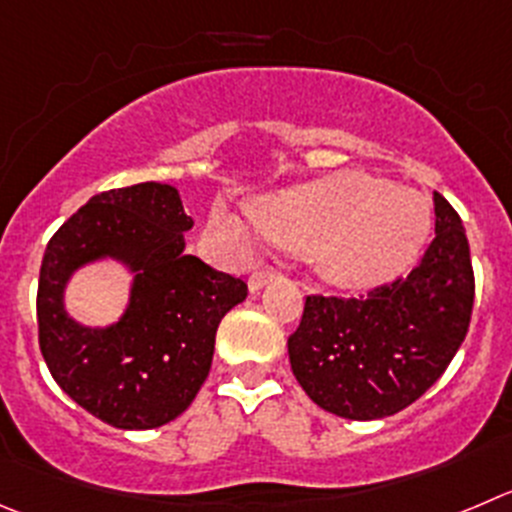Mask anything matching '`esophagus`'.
Instances as JSON below:
<instances>
[{"instance_id": "obj_1", "label": "esophagus", "mask_w": 512, "mask_h": 512, "mask_svg": "<svg viewBox=\"0 0 512 512\" xmlns=\"http://www.w3.org/2000/svg\"><path fill=\"white\" fill-rule=\"evenodd\" d=\"M275 278H278V275H275V270H270V267H260V270H255L250 275V280H247V288H250V293H257V290H262L267 283H272Z\"/></svg>"}]
</instances>
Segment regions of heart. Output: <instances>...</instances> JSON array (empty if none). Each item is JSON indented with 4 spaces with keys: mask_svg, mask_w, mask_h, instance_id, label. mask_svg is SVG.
I'll return each mask as SVG.
<instances>
[{
    "mask_svg": "<svg viewBox=\"0 0 512 512\" xmlns=\"http://www.w3.org/2000/svg\"><path fill=\"white\" fill-rule=\"evenodd\" d=\"M250 214L267 240L303 252L313 270L338 288H371L404 272L432 227V207L422 191L361 171L257 199ZM209 229L229 250L250 247L234 214L219 209Z\"/></svg>",
    "mask_w": 512,
    "mask_h": 512,
    "instance_id": "b5f03b06",
    "label": "heart"
}]
</instances>
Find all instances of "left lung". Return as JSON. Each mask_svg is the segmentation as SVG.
<instances>
[{
    "mask_svg": "<svg viewBox=\"0 0 512 512\" xmlns=\"http://www.w3.org/2000/svg\"><path fill=\"white\" fill-rule=\"evenodd\" d=\"M475 275L460 214L434 191V240L407 278L369 295H308L288 338L305 394L343 419H384L417 401L470 328Z\"/></svg>",
    "mask_w": 512,
    "mask_h": 512,
    "instance_id": "1",
    "label": "left lung"
}]
</instances>
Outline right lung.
Masks as SVG:
<instances>
[{
    "label": "right lung",
    "instance_id": "obj_1",
    "mask_svg": "<svg viewBox=\"0 0 512 512\" xmlns=\"http://www.w3.org/2000/svg\"><path fill=\"white\" fill-rule=\"evenodd\" d=\"M191 227L174 186L143 181L95 194L47 242L42 358L60 389L111 427L156 429L186 412L212 369L219 321L247 298L240 278L186 255ZM105 256L134 272L129 308L111 327H80L64 310V285Z\"/></svg>",
    "mask_w": 512,
    "mask_h": 512
}]
</instances>
